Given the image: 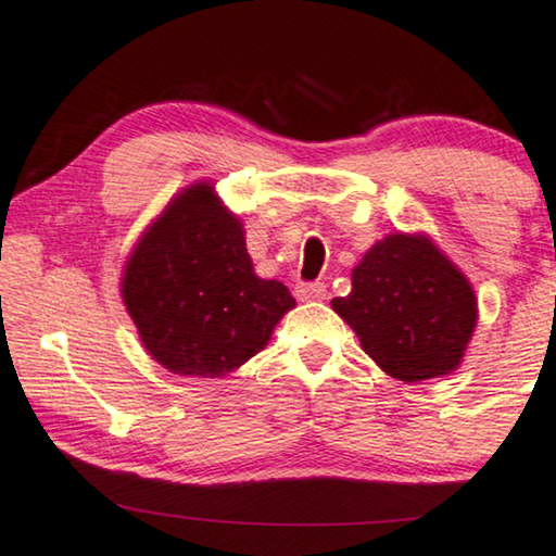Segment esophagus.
<instances>
[{"label":"esophagus","mask_w":556,"mask_h":556,"mask_svg":"<svg viewBox=\"0 0 556 556\" xmlns=\"http://www.w3.org/2000/svg\"><path fill=\"white\" fill-rule=\"evenodd\" d=\"M295 295L301 301H318L326 295V283L324 280H314V283H299L295 286Z\"/></svg>","instance_id":"esophagus-1"}]
</instances>
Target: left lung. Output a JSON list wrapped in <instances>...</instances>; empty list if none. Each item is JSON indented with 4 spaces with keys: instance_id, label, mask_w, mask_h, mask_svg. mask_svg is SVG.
Instances as JSON below:
<instances>
[{
    "instance_id": "8db88e82",
    "label": "left lung",
    "mask_w": 556,
    "mask_h": 556,
    "mask_svg": "<svg viewBox=\"0 0 556 556\" xmlns=\"http://www.w3.org/2000/svg\"><path fill=\"white\" fill-rule=\"evenodd\" d=\"M352 286L331 306L387 375L420 382L458 367L476 329V295L428 238L377 242L354 268Z\"/></svg>"
}]
</instances>
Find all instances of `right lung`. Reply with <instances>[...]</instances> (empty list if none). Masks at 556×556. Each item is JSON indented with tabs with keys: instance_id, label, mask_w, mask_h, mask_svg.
<instances>
[{
	"instance_id": "obj_1",
	"label": "right lung",
	"mask_w": 556,
	"mask_h": 556,
	"mask_svg": "<svg viewBox=\"0 0 556 556\" xmlns=\"http://www.w3.org/2000/svg\"><path fill=\"white\" fill-rule=\"evenodd\" d=\"M124 303L149 354L174 375L225 377L268 344L293 295L255 276L238 217L194 185L143 232Z\"/></svg>"
}]
</instances>
